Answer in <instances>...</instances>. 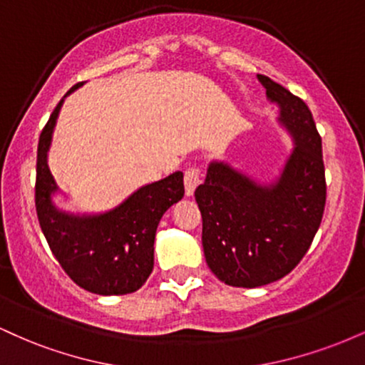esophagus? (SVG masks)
<instances>
[{
	"instance_id": "34e87169",
	"label": "esophagus",
	"mask_w": 365,
	"mask_h": 365,
	"mask_svg": "<svg viewBox=\"0 0 365 365\" xmlns=\"http://www.w3.org/2000/svg\"><path fill=\"white\" fill-rule=\"evenodd\" d=\"M183 183H185V195L192 197L194 195L197 185L200 183V171L197 168H190L185 171V178H183Z\"/></svg>"
}]
</instances>
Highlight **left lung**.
I'll return each mask as SVG.
<instances>
[{"instance_id":"1","label":"left lung","mask_w":365,"mask_h":365,"mask_svg":"<svg viewBox=\"0 0 365 365\" xmlns=\"http://www.w3.org/2000/svg\"><path fill=\"white\" fill-rule=\"evenodd\" d=\"M278 125L293 140L283 168L257 180L212 159L195 200L202 216L209 269L230 287L257 288L297 266L319 230L326 204L321 137L302 99L266 75H257Z\"/></svg>"}]
</instances>
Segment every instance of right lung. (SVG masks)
<instances>
[{
  "mask_svg": "<svg viewBox=\"0 0 365 365\" xmlns=\"http://www.w3.org/2000/svg\"><path fill=\"white\" fill-rule=\"evenodd\" d=\"M82 86L75 83L65 98ZM65 98L49 116L37 145L36 209L41 230L65 273L83 290L98 295L137 292L153 273L159 221L185 194L183 173L175 171L142 185L103 212H72L56 206L54 195L61 190L49 170L48 153Z\"/></svg>",
  "mask_w": 365,
  "mask_h": 365,
  "instance_id": "obj_1",
  "label": "right lung"
}]
</instances>
